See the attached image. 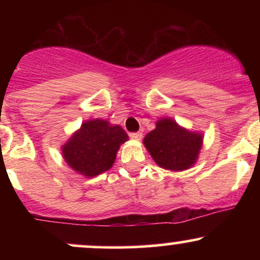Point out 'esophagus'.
<instances>
[{"label":"esophagus","mask_w":260,"mask_h":260,"mask_svg":"<svg viewBox=\"0 0 260 260\" xmlns=\"http://www.w3.org/2000/svg\"><path fill=\"white\" fill-rule=\"evenodd\" d=\"M143 134L140 132H136V133H131V138L134 139V140H140L142 139Z\"/></svg>","instance_id":"34e87169"}]
</instances>
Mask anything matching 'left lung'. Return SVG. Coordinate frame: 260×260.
Segmentation results:
<instances>
[{
  "instance_id": "obj_1",
  "label": "left lung",
  "mask_w": 260,
  "mask_h": 260,
  "mask_svg": "<svg viewBox=\"0 0 260 260\" xmlns=\"http://www.w3.org/2000/svg\"><path fill=\"white\" fill-rule=\"evenodd\" d=\"M143 143L160 168L183 171L192 168L198 159L203 134L190 132L171 118H161Z\"/></svg>"
}]
</instances>
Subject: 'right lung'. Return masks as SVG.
I'll use <instances>...</instances> for the list:
<instances>
[{"label":"right lung","instance_id":"right-lung-1","mask_svg":"<svg viewBox=\"0 0 260 260\" xmlns=\"http://www.w3.org/2000/svg\"><path fill=\"white\" fill-rule=\"evenodd\" d=\"M127 140V133L118 124L89 120L62 147V155L74 171L94 177L112 168L120 145Z\"/></svg>","mask_w":260,"mask_h":260}]
</instances>
